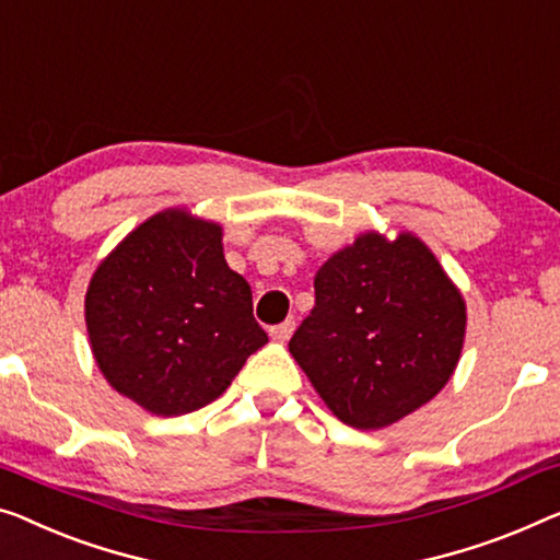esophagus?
I'll return each instance as SVG.
<instances>
[{
	"instance_id": "34e87169",
	"label": "esophagus",
	"mask_w": 560,
	"mask_h": 560,
	"mask_svg": "<svg viewBox=\"0 0 560 560\" xmlns=\"http://www.w3.org/2000/svg\"><path fill=\"white\" fill-rule=\"evenodd\" d=\"M294 327H296V324L291 322V319H287V322H281V324H273V327L269 329V334H271V339L287 341L291 334H294Z\"/></svg>"
}]
</instances>
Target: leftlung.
Wrapping results in <instances>:
<instances>
[{
    "mask_svg": "<svg viewBox=\"0 0 560 560\" xmlns=\"http://www.w3.org/2000/svg\"><path fill=\"white\" fill-rule=\"evenodd\" d=\"M463 337L465 302L430 248L364 233L316 271L289 352L341 422L380 430L445 387Z\"/></svg>",
    "mask_w": 560,
    "mask_h": 560,
    "instance_id": "obj_1",
    "label": "left lung"
}]
</instances>
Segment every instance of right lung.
Returning a JSON list of instances; mask_svg holds the SVG:
<instances>
[{"label":"right lung","mask_w":560,"mask_h":560,"mask_svg":"<svg viewBox=\"0 0 560 560\" xmlns=\"http://www.w3.org/2000/svg\"><path fill=\"white\" fill-rule=\"evenodd\" d=\"M85 319L107 382L163 417L213 402L269 341L221 226L186 211L153 215L100 264Z\"/></svg>","instance_id":"right-lung-1"}]
</instances>
